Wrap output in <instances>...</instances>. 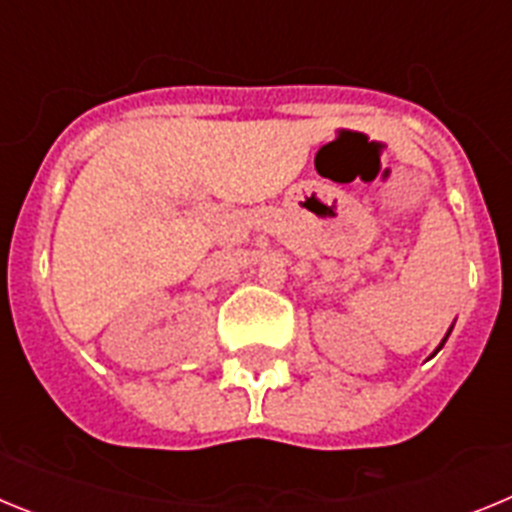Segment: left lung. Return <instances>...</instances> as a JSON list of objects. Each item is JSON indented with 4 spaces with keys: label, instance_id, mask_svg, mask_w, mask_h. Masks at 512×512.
<instances>
[{
    "label": "left lung",
    "instance_id": "8db88e82",
    "mask_svg": "<svg viewBox=\"0 0 512 512\" xmlns=\"http://www.w3.org/2000/svg\"><path fill=\"white\" fill-rule=\"evenodd\" d=\"M449 333H451V330H449ZM449 333H446V338H449ZM446 338H443V341L438 343V348H436V351H433V354H438V351H441V348H443V343H446Z\"/></svg>",
    "mask_w": 512,
    "mask_h": 512
}]
</instances>
